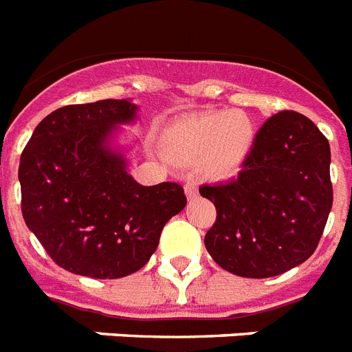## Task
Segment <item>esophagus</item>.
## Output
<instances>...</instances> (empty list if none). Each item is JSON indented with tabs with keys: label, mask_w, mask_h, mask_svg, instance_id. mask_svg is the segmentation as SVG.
Masks as SVG:
<instances>
[{
	"label": "esophagus",
	"mask_w": 352,
	"mask_h": 352,
	"mask_svg": "<svg viewBox=\"0 0 352 352\" xmlns=\"http://www.w3.org/2000/svg\"><path fill=\"white\" fill-rule=\"evenodd\" d=\"M184 190H186V197H188L190 200L195 199V197L199 195V188H197V182H193V181L186 182Z\"/></svg>",
	"instance_id": "obj_1"
}]
</instances>
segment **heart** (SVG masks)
Returning <instances> with one entry per match:
<instances>
[{
    "instance_id": "heart-1",
    "label": "heart",
    "mask_w": 352,
    "mask_h": 352,
    "mask_svg": "<svg viewBox=\"0 0 352 352\" xmlns=\"http://www.w3.org/2000/svg\"><path fill=\"white\" fill-rule=\"evenodd\" d=\"M254 143V125L240 111L206 112L177 123L168 131L166 148L186 162L204 158L212 177H229L238 171Z\"/></svg>"
}]
</instances>
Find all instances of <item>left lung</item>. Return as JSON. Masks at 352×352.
I'll list each match as a JSON object with an SVG mask.
<instances>
[{
    "label": "left lung",
    "instance_id": "left-lung-1",
    "mask_svg": "<svg viewBox=\"0 0 352 352\" xmlns=\"http://www.w3.org/2000/svg\"><path fill=\"white\" fill-rule=\"evenodd\" d=\"M327 138L309 118L281 111L254 138L236 179L200 186L217 208L204 243L223 270L279 276L315 252L333 206Z\"/></svg>",
    "mask_w": 352,
    "mask_h": 352
}]
</instances>
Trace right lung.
Here are the masks:
<instances>
[{
	"label": "right lung",
	"instance_id": "obj_1",
	"mask_svg": "<svg viewBox=\"0 0 352 352\" xmlns=\"http://www.w3.org/2000/svg\"><path fill=\"white\" fill-rule=\"evenodd\" d=\"M135 109L126 100L60 107L35 126L21 153L23 218L64 270L94 279L134 274L188 202L177 182L138 184L123 155L105 146Z\"/></svg>",
	"mask_w": 352,
	"mask_h": 352
}]
</instances>
